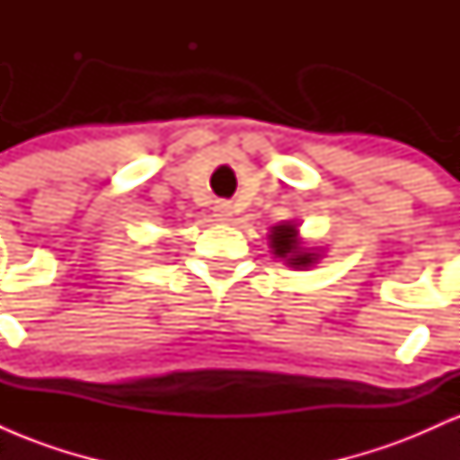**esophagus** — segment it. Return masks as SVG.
<instances>
[{"instance_id": "esophagus-1", "label": "esophagus", "mask_w": 460, "mask_h": 460, "mask_svg": "<svg viewBox=\"0 0 460 460\" xmlns=\"http://www.w3.org/2000/svg\"><path fill=\"white\" fill-rule=\"evenodd\" d=\"M231 214H234L231 212V203H226V200H218V203L214 205V216L218 220H223V223L231 218Z\"/></svg>"}]
</instances>
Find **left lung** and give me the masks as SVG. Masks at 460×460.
<instances>
[{"mask_svg":"<svg viewBox=\"0 0 460 460\" xmlns=\"http://www.w3.org/2000/svg\"><path fill=\"white\" fill-rule=\"evenodd\" d=\"M272 248L279 257H288V263L294 268H307L314 263L315 252H307L300 248V240L296 237V226L279 225L272 229Z\"/></svg>","mask_w":460,"mask_h":460,"instance_id":"1","label":"left lung"}]
</instances>
